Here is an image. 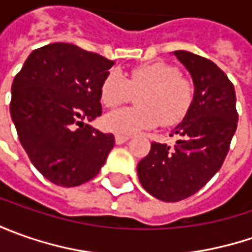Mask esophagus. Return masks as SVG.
<instances>
[{
  "mask_svg": "<svg viewBox=\"0 0 252 252\" xmlns=\"http://www.w3.org/2000/svg\"><path fill=\"white\" fill-rule=\"evenodd\" d=\"M127 140H129V136H125V134H116L115 136L116 144H123V143H126Z\"/></svg>",
  "mask_w": 252,
  "mask_h": 252,
  "instance_id": "1",
  "label": "esophagus"
}]
</instances>
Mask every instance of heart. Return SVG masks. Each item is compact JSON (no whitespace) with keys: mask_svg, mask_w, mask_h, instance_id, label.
Instances as JSON below:
<instances>
[{"mask_svg":"<svg viewBox=\"0 0 252 252\" xmlns=\"http://www.w3.org/2000/svg\"><path fill=\"white\" fill-rule=\"evenodd\" d=\"M136 94V106L108 112L103 126L118 134H133L153 129L157 125L175 126L185 119L193 99L195 85L179 68L165 62L143 63L131 68L126 78L111 70L101 84V101L105 106H116L130 101Z\"/></svg>","mask_w":252,"mask_h":252,"instance_id":"obj_1","label":"heart"}]
</instances>
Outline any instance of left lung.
I'll return each instance as SVG.
<instances>
[{
	"mask_svg": "<svg viewBox=\"0 0 252 252\" xmlns=\"http://www.w3.org/2000/svg\"><path fill=\"white\" fill-rule=\"evenodd\" d=\"M174 54L192 75L193 105L169 134L179 136L177 146L154 141L137 165L143 188L164 202L189 198L208 184L224 162L238 122L234 85L223 70L190 52Z\"/></svg>",
	"mask_w": 252,
	"mask_h": 252,
	"instance_id": "left-lung-1",
	"label": "left lung"
}]
</instances>
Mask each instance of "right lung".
<instances>
[{"label":"right lung","instance_id":"1","mask_svg":"<svg viewBox=\"0 0 252 252\" xmlns=\"http://www.w3.org/2000/svg\"><path fill=\"white\" fill-rule=\"evenodd\" d=\"M112 65L75 44L52 43L33 50L15 75L9 111L18 137L36 169L56 185L92 179L113 149V134L84 123L102 115L101 84Z\"/></svg>","mask_w":252,"mask_h":252}]
</instances>
